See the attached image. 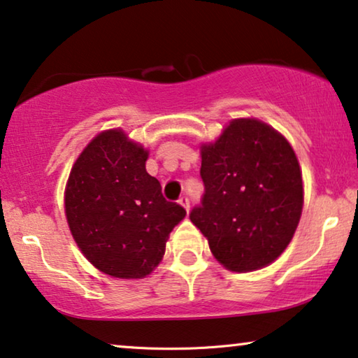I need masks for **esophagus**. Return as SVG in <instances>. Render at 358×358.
<instances>
[{"instance_id":"esophagus-1","label":"esophagus","mask_w":358,"mask_h":358,"mask_svg":"<svg viewBox=\"0 0 358 358\" xmlns=\"http://www.w3.org/2000/svg\"><path fill=\"white\" fill-rule=\"evenodd\" d=\"M178 202L185 207L186 210H189V197L188 196H181L180 199H178Z\"/></svg>"}]
</instances>
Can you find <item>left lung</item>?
<instances>
[{
    "instance_id": "1",
    "label": "left lung",
    "mask_w": 358,
    "mask_h": 358,
    "mask_svg": "<svg viewBox=\"0 0 358 358\" xmlns=\"http://www.w3.org/2000/svg\"><path fill=\"white\" fill-rule=\"evenodd\" d=\"M204 194L189 218L215 259L231 271H252L278 257L302 212V175L278 131L255 119L233 120L201 149Z\"/></svg>"
}]
</instances>
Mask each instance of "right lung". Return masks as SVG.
<instances>
[{
    "label": "right lung",
    "instance_id": "add662e5",
    "mask_svg": "<svg viewBox=\"0 0 358 358\" xmlns=\"http://www.w3.org/2000/svg\"><path fill=\"white\" fill-rule=\"evenodd\" d=\"M148 151L124 131L99 133L80 154L66 188V215L78 248L115 278H143L161 262L186 210L146 172Z\"/></svg>",
    "mask_w": 358,
    "mask_h": 358
}]
</instances>
